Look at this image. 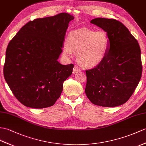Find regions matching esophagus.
<instances>
[{"instance_id":"obj_1","label":"esophagus","mask_w":146,"mask_h":146,"mask_svg":"<svg viewBox=\"0 0 146 146\" xmlns=\"http://www.w3.org/2000/svg\"><path fill=\"white\" fill-rule=\"evenodd\" d=\"M80 71V69L79 68H78L77 66H74L73 69V74H76L77 72H79Z\"/></svg>"}]
</instances>
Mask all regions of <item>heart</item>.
<instances>
[{
  "mask_svg": "<svg viewBox=\"0 0 146 146\" xmlns=\"http://www.w3.org/2000/svg\"><path fill=\"white\" fill-rule=\"evenodd\" d=\"M67 46L63 52L70 55L77 52L79 64L87 68L97 66L103 61L109 49V40L104 31H95L81 28L70 32L67 36Z\"/></svg>",
  "mask_w": 146,
  "mask_h": 146,
  "instance_id": "b5f03b06",
  "label": "heart"
}]
</instances>
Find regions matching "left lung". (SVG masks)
Segmentation results:
<instances>
[{
    "label": "left lung",
    "mask_w": 146,
    "mask_h": 146,
    "mask_svg": "<svg viewBox=\"0 0 146 146\" xmlns=\"http://www.w3.org/2000/svg\"><path fill=\"white\" fill-rule=\"evenodd\" d=\"M90 23L106 32L109 49L100 64L85 71V94L96 105H121L129 100L141 79L139 45L128 29L118 20L97 18Z\"/></svg>",
    "instance_id": "8db88e82"
}]
</instances>
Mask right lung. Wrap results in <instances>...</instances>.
<instances>
[{"label": "right lung", "instance_id": "add662e5", "mask_svg": "<svg viewBox=\"0 0 146 146\" xmlns=\"http://www.w3.org/2000/svg\"><path fill=\"white\" fill-rule=\"evenodd\" d=\"M74 16L61 13L35 19L21 28L6 50L3 75L21 104L32 108L52 106L59 98L63 83L74 64L62 65L65 35Z\"/></svg>", "mask_w": 146, "mask_h": 146}]
</instances>
